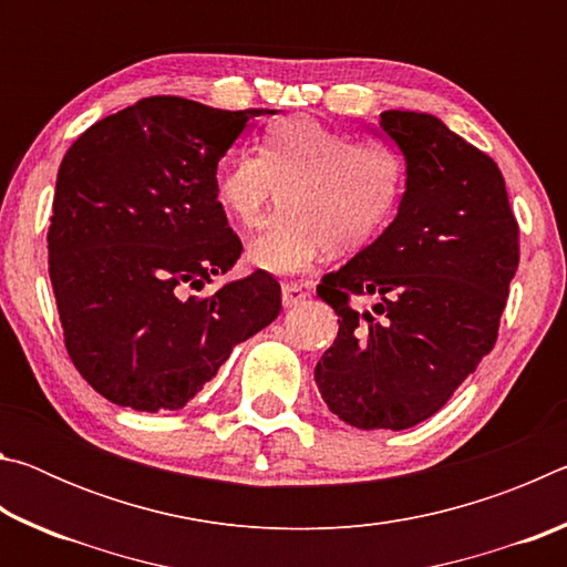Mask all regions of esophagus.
<instances>
[{
  "mask_svg": "<svg viewBox=\"0 0 567 567\" xmlns=\"http://www.w3.org/2000/svg\"><path fill=\"white\" fill-rule=\"evenodd\" d=\"M307 297H310V287L302 282H285L282 285V305L290 310V307L302 305Z\"/></svg>",
  "mask_w": 567,
  "mask_h": 567,
  "instance_id": "esophagus-1",
  "label": "esophagus"
}]
</instances>
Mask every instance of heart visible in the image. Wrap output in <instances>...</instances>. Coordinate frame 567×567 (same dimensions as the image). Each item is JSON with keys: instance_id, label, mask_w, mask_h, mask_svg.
<instances>
[{"instance_id": "heart-1", "label": "heart", "mask_w": 567, "mask_h": 567, "mask_svg": "<svg viewBox=\"0 0 567 567\" xmlns=\"http://www.w3.org/2000/svg\"><path fill=\"white\" fill-rule=\"evenodd\" d=\"M282 187V209L249 243V260L287 275L320 255L352 252L390 223L405 189V165L385 142L358 140L297 114L272 122L257 155L229 157L217 199L239 225H260Z\"/></svg>"}]
</instances>
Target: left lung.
<instances>
[{"label":"left lung","instance_id":"1","mask_svg":"<svg viewBox=\"0 0 567 567\" xmlns=\"http://www.w3.org/2000/svg\"><path fill=\"white\" fill-rule=\"evenodd\" d=\"M380 130L405 157V192L385 233L318 285L340 330L315 382L348 425L408 430L493 350L520 249L485 152L425 112L388 110Z\"/></svg>","mask_w":567,"mask_h":567}]
</instances>
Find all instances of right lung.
I'll use <instances>...</instances> for the list:
<instances>
[{
    "mask_svg": "<svg viewBox=\"0 0 567 567\" xmlns=\"http://www.w3.org/2000/svg\"><path fill=\"white\" fill-rule=\"evenodd\" d=\"M262 112L147 97L66 150L50 280L74 368L114 405L185 408L235 344L280 315V285L262 270L189 292L243 255L217 203V162Z\"/></svg>",
    "mask_w": 567,
    "mask_h": 567,
    "instance_id": "add662e5",
    "label": "right lung"
}]
</instances>
